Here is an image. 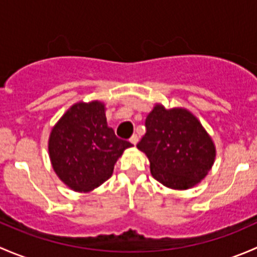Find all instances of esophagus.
Instances as JSON below:
<instances>
[{
    "instance_id": "esophagus-1",
    "label": "esophagus",
    "mask_w": 257,
    "mask_h": 257,
    "mask_svg": "<svg viewBox=\"0 0 257 257\" xmlns=\"http://www.w3.org/2000/svg\"><path fill=\"white\" fill-rule=\"evenodd\" d=\"M129 141H131L132 144L136 145L137 143H138V136H137V134H133V136H132L131 138H129Z\"/></svg>"
}]
</instances>
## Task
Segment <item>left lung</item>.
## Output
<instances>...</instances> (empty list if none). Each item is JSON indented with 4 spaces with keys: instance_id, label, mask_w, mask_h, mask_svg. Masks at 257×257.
Returning a JSON list of instances; mask_svg holds the SVG:
<instances>
[{
    "instance_id": "obj_1",
    "label": "left lung",
    "mask_w": 257,
    "mask_h": 257,
    "mask_svg": "<svg viewBox=\"0 0 257 257\" xmlns=\"http://www.w3.org/2000/svg\"><path fill=\"white\" fill-rule=\"evenodd\" d=\"M150 162L153 178L178 190L193 188L211 169L215 147L200 121L185 109L155 105L137 144Z\"/></svg>"
}]
</instances>
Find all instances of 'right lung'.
Returning a JSON list of instances; mask_svg holds the SVG:
<instances>
[{
    "mask_svg": "<svg viewBox=\"0 0 257 257\" xmlns=\"http://www.w3.org/2000/svg\"><path fill=\"white\" fill-rule=\"evenodd\" d=\"M129 142L107 125L104 104L77 103L52 129L48 150L58 178L76 191H89L113 174Z\"/></svg>",
    "mask_w": 257,
    "mask_h": 257,
    "instance_id": "add662e5",
    "label": "right lung"
}]
</instances>
